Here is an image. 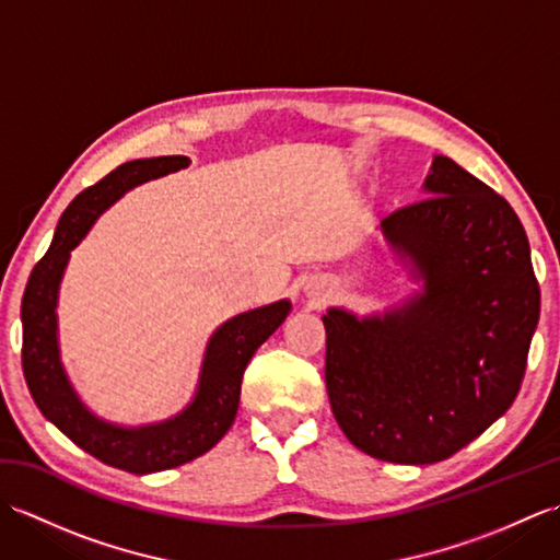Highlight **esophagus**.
Returning <instances> with one entry per match:
<instances>
[{
	"label": "esophagus",
	"instance_id": "34e87169",
	"mask_svg": "<svg viewBox=\"0 0 560 560\" xmlns=\"http://www.w3.org/2000/svg\"><path fill=\"white\" fill-rule=\"evenodd\" d=\"M311 295H313V301L325 299V287H317V289H313V291H311Z\"/></svg>",
	"mask_w": 560,
	"mask_h": 560
}]
</instances>
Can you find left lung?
Wrapping results in <instances>:
<instances>
[{
  "label": "left lung",
  "instance_id": "left-lung-1",
  "mask_svg": "<svg viewBox=\"0 0 560 560\" xmlns=\"http://www.w3.org/2000/svg\"><path fill=\"white\" fill-rule=\"evenodd\" d=\"M425 197L383 221L423 289L385 315L329 307L325 380L335 419L365 455L433 464L510 409L539 323L527 233L508 201L447 156Z\"/></svg>",
  "mask_w": 560,
  "mask_h": 560
}]
</instances>
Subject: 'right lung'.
Segmentation results:
<instances>
[{
  "instance_id": "add662e5",
  "label": "right lung",
  "mask_w": 560,
  "mask_h": 560,
  "mask_svg": "<svg viewBox=\"0 0 560 560\" xmlns=\"http://www.w3.org/2000/svg\"><path fill=\"white\" fill-rule=\"evenodd\" d=\"M187 156L129 161L105 175L101 183L83 189L59 219L52 245L33 267L21 301V363L33 401L71 443L110 467L132 474L180 467L205 455L229 433L249 359L291 313V303L279 301L223 323L207 343L195 399L168 421L139 428L115 425L91 413L79 399L59 361L57 343V293L71 249L91 231L93 221L127 189L187 168Z\"/></svg>"
}]
</instances>
